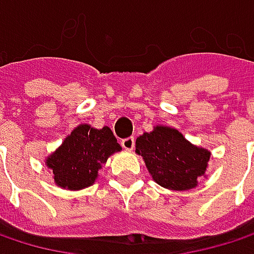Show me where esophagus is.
<instances>
[{"label":"esophagus","instance_id":"esophagus-1","mask_svg":"<svg viewBox=\"0 0 254 254\" xmlns=\"http://www.w3.org/2000/svg\"><path fill=\"white\" fill-rule=\"evenodd\" d=\"M121 145L125 148V150H132L133 147H135V138L133 136H127V138H124L122 141H121Z\"/></svg>","mask_w":254,"mask_h":254}]
</instances>
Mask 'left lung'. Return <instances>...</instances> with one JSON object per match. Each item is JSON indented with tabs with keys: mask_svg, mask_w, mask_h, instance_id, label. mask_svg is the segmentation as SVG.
Wrapping results in <instances>:
<instances>
[{
	"mask_svg": "<svg viewBox=\"0 0 254 254\" xmlns=\"http://www.w3.org/2000/svg\"><path fill=\"white\" fill-rule=\"evenodd\" d=\"M136 153L159 185L175 191L194 188L210 159L207 150L190 144L177 129L166 127H156L136 138Z\"/></svg>",
	"mask_w": 254,
	"mask_h": 254,
	"instance_id": "left-lung-1",
	"label": "left lung"
}]
</instances>
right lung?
<instances>
[{
	"mask_svg": "<svg viewBox=\"0 0 254 254\" xmlns=\"http://www.w3.org/2000/svg\"><path fill=\"white\" fill-rule=\"evenodd\" d=\"M121 148L110 127L94 129L89 125H80L47 159V165L53 169L57 185L80 190L94 184L101 165Z\"/></svg>",
	"mask_w": 254,
	"mask_h": 254,
	"instance_id": "1",
	"label": "right lung"
}]
</instances>
